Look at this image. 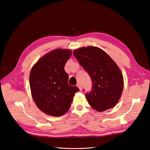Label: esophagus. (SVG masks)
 <instances>
[{
	"label": "esophagus",
	"instance_id": "1",
	"mask_svg": "<svg viewBox=\"0 0 150 150\" xmlns=\"http://www.w3.org/2000/svg\"><path fill=\"white\" fill-rule=\"evenodd\" d=\"M77 86H78V88L79 89V91L82 90V86H81V85L80 84H77Z\"/></svg>",
	"mask_w": 150,
	"mask_h": 150
}]
</instances>
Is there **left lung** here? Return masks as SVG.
Here are the masks:
<instances>
[{
    "mask_svg": "<svg viewBox=\"0 0 150 150\" xmlns=\"http://www.w3.org/2000/svg\"><path fill=\"white\" fill-rule=\"evenodd\" d=\"M91 78V91L86 93L89 105L99 112L114 107L123 89V77L118 66L110 56L100 48L81 47L73 52Z\"/></svg>",
    "mask_w": 150,
    "mask_h": 150,
    "instance_id": "left-lung-1",
    "label": "left lung"
}]
</instances>
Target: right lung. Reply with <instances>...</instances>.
I'll list each match as a JSON object with an SVG mask.
<instances>
[{
  "label": "right lung",
  "mask_w": 150,
  "mask_h": 150,
  "mask_svg": "<svg viewBox=\"0 0 150 150\" xmlns=\"http://www.w3.org/2000/svg\"><path fill=\"white\" fill-rule=\"evenodd\" d=\"M72 54L69 49H57L35 63L29 76L31 94L36 105L45 114L61 116L69 110L79 90L68 84L64 66Z\"/></svg>",
  "instance_id": "right-lung-1"
}]
</instances>
